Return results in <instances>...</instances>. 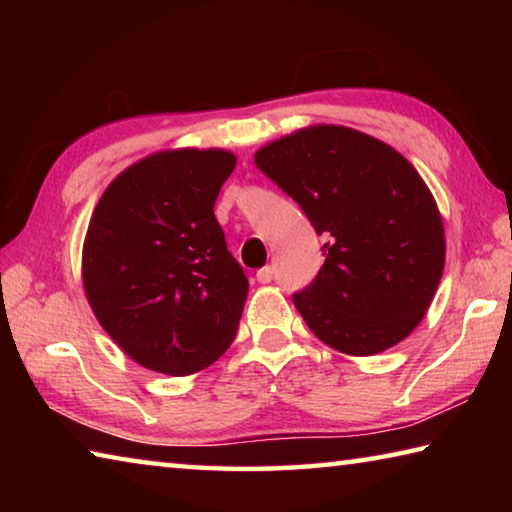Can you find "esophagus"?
I'll list each match as a JSON object with an SVG mask.
<instances>
[{
  "label": "esophagus",
  "mask_w": 512,
  "mask_h": 512,
  "mask_svg": "<svg viewBox=\"0 0 512 512\" xmlns=\"http://www.w3.org/2000/svg\"><path fill=\"white\" fill-rule=\"evenodd\" d=\"M257 280L262 282V284H268L273 280V268L271 266H264V268H259L257 271Z\"/></svg>",
  "instance_id": "obj_1"
}]
</instances>
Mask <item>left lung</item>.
Instances as JSON below:
<instances>
[{
    "label": "left lung",
    "instance_id": "8db88e82",
    "mask_svg": "<svg viewBox=\"0 0 512 512\" xmlns=\"http://www.w3.org/2000/svg\"><path fill=\"white\" fill-rule=\"evenodd\" d=\"M255 164L296 201L325 264L293 305L329 348L370 357L406 339L445 268L438 205L393 146L345 126H309L262 146Z\"/></svg>",
    "mask_w": 512,
    "mask_h": 512
}]
</instances>
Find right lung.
I'll list each match as a JSON object with an SVG mask.
<instances>
[{"instance_id": "1", "label": "right lung", "mask_w": 512, "mask_h": 512, "mask_svg": "<svg viewBox=\"0 0 512 512\" xmlns=\"http://www.w3.org/2000/svg\"><path fill=\"white\" fill-rule=\"evenodd\" d=\"M237 158L160 151L112 180L83 244L94 316L140 366L183 377L230 348L248 277L225 246L214 203Z\"/></svg>"}]
</instances>
